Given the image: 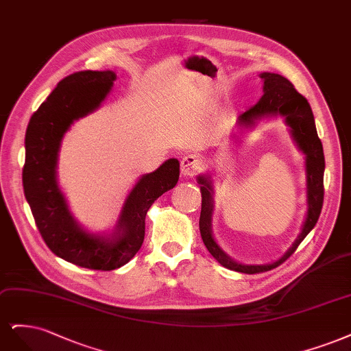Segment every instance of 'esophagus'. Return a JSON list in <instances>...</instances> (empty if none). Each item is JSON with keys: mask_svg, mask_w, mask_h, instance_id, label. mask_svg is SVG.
Listing matches in <instances>:
<instances>
[{"mask_svg": "<svg viewBox=\"0 0 351 351\" xmlns=\"http://www.w3.org/2000/svg\"><path fill=\"white\" fill-rule=\"evenodd\" d=\"M202 169V162L195 154H186L180 162V172L186 176H195Z\"/></svg>", "mask_w": 351, "mask_h": 351, "instance_id": "obj_1", "label": "esophagus"}]
</instances>
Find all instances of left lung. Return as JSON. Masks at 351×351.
I'll use <instances>...</instances> for the list:
<instances>
[{
	"mask_svg": "<svg viewBox=\"0 0 351 351\" xmlns=\"http://www.w3.org/2000/svg\"><path fill=\"white\" fill-rule=\"evenodd\" d=\"M259 77L264 82V95L256 101V105L247 109L239 117L241 128H252L255 123L268 117H282L293 140L298 144L299 150L306 156V186H308V214L306 220L302 226V232L298 236L289 251L277 259L273 264L265 265H245L234 261L214 241L211 232V214L214 208L213 202V185L211 178L208 175H199L198 184L201 185V216H199V232L202 242H204L208 252L217 259V261L229 269L237 271L243 274H256L264 271L273 269L296 251L300 242L308 236V233L315 228L316 221L319 219V214L324 204V171H325V159L322 143L318 137L315 127V119L311 105L286 77L274 73H261Z\"/></svg>",
	"mask_w": 351,
	"mask_h": 351,
	"instance_id": "left-lung-1",
	"label": "left lung"
}]
</instances>
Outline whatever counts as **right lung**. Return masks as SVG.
<instances>
[{
    "mask_svg": "<svg viewBox=\"0 0 351 351\" xmlns=\"http://www.w3.org/2000/svg\"><path fill=\"white\" fill-rule=\"evenodd\" d=\"M114 71H78L65 77L32 115L26 130L23 167L25 197L49 250L83 268L110 271L138 252L145 233V214L179 179V162L166 160L143 175L128 194L115 229L93 234L75 221L56 180L58 152L74 121L95 112L110 92Z\"/></svg>",
    "mask_w": 351,
    "mask_h": 351,
    "instance_id": "right-lung-1",
    "label": "right lung"
}]
</instances>
